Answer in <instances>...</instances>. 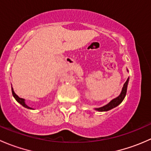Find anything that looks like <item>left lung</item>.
<instances>
[{
    "instance_id": "1",
    "label": "left lung",
    "mask_w": 151,
    "mask_h": 151,
    "mask_svg": "<svg viewBox=\"0 0 151 151\" xmlns=\"http://www.w3.org/2000/svg\"><path fill=\"white\" fill-rule=\"evenodd\" d=\"M129 77H128L127 80H126V83H125L124 85H123V87L122 88V91H121V94H120L118 97L113 99H112L110 102H109L107 104L104 105V106H101V107L95 108L96 110L99 111V112H106V111L110 110V109L116 107L117 106H118V105L121 104V103L123 101V100L124 99L125 96H126V92H127V86H128V83H129Z\"/></svg>"
}]
</instances>
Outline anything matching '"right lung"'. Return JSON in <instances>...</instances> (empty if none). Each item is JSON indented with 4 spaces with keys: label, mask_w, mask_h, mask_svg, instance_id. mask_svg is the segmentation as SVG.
Returning <instances> with one entry per match:
<instances>
[{
    "label": "right lung",
    "mask_w": 151,
    "mask_h": 151,
    "mask_svg": "<svg viewBox=\"0 0 151 151\" xmlns=\"http://www.w3.org/2000/svg\"><path fill=\"white\" fill-rule=\"evenodd\" d=\"M12 95H13L14 98L15 99H16V101H17L18 103H19V104H20L21 105H22V106H23L24 107L27 108V109H32V108H31V107H30V106H28V105H27L26 104H25V99H24L19 98V97L17 95L16 93H15L14 91H13V88H12Z\"/></svg>",
    "instance_id": "add662e5"
}]
</instances>
